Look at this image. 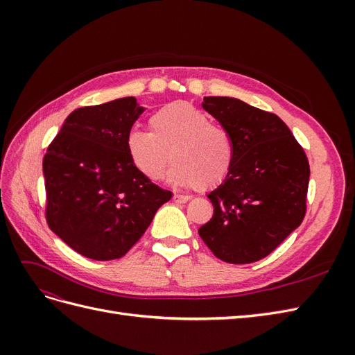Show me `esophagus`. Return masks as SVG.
<instances>
[{
    "instance_id": "esophagus-1",
    "label": "esophagus",
    "mask_w": 355,
    "mask_h": 355,
    "mask_svg": "<svg viewBox=\"0 0 355 355\" xmlns=\"http://www.w3.org/2000/svg\"><path fill=\"white\" fill-rule=\"evenodd\" d=\"M189 200V196H180V194H175L173 196V201L176 204H182V202H187Z\"/></svg>"
}]
</instances>
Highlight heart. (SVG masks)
<instances>
[{"label": "heart", "instance_id": "b5f03b06", "mask_svg": "<svg viewBox=\"0 0 355 355\" xmlns=\"http://www.w3.org/2000/svg\"><path fill=\"white\" fill-rule=\"evenodd\" d=\"M151 132L133 128L127 153L149 180H161L171 161V180L180 187L210 189L228 176L235 146L231 133L187 102L170 103L149 118Z\"/></svg>", "mask_w": 355, "mask_h": 355}]
</instances>
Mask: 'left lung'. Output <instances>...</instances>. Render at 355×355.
Segmentation results:
<instances>
[{
	"instance_id": "1",
	"label": "left lung",
	"mask_w": 355,
	"mask_h": 355,
	"mask_svg": "<svg viewBox=\"0 0 355 355\" xmlns=\"http://www.w3.org/2000/svg\"><path fill=\"white\" fill-rule=\"evenodd\" d=\"M202 108L231 133L235 155L228 176L207 196L213 216L198 234L223 262H257L305 218L306 154L275 114L222 96L204 98Z\"/></svg>"
}]
</instances>
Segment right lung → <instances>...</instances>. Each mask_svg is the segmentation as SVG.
Wrapping results in <instances>:
<instances>
[{"label":"right lung","mask_w":355,"mask_h":355,"mask_svg":"<svg viewBox=\"0 0 355 355\" xmlns=\"http://www.w3.org/2000/svg\"><path fill=\"white\" fill-rule=\"evenodd\" d=\"M142 112L135 98L75 110L42 159L49 227L89 259H120L171 198L127 153Z\"/></svg>","instance_id":"add662e5"}]
</instances>
